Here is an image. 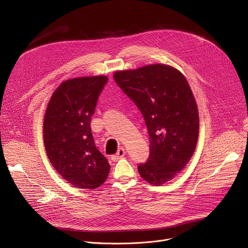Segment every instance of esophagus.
I'll list each match as a JSON object with an SVG mask.
<instances>
[{"instance_id":"1","label":"esophagus","mask_w":248,"mask_h":248,"mask_svg":"<svg viewBox=\"0 0 248 248\" xmlns=\"http://www.w3.org/2000/svg\"><path fill=\"white\" fill-rule=\"evenodd\" d=\"M124 155H125V151H124V148L121 147V148H119L118 153L115 154V155H113L111 156V159H112L113 161H118L119 159L123 158V157L124 156Z\"/></svg>"}]
</instances>
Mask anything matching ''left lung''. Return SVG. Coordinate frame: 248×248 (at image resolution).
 <instances>
[{
  "label": "left lung",
  "instance_id": "1",
  "mask_svg": "<svg viewBox=\"0 0 248 248\" xmlns=\"http://www.w3.org/2000/svg\"><path fill=\"white\" fill-rule=\"evenodd\" d=\"M113 78L143 115L150 156L138 170L148 184L161 186L183 170L199 139V110L185 76L167 64L120 71Z\"/></svg>",
  "mask_w": 248,
  "mask_h": 248
}]
</instances>
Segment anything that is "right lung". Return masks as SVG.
Segmentation results:
<instances>
[{
    "mask_svg": "<svg viewBox=\"0 0 248 248\" xmlns=\"http://www.w3.org/2000/svg\"><path fill=\"white\" fill-rule=\"evenodd\" d=\"M105 76L65 80L54 92L44 120L47 157L61 176L78 188L95 189L109 173L108 159L97 150L91 121Z\"/></svg>",
    "mask_w": 248,
    "mask_h": 248,
    "instance_id": "right-lung-1",
    "label": "right lung"
}]
</instances>
